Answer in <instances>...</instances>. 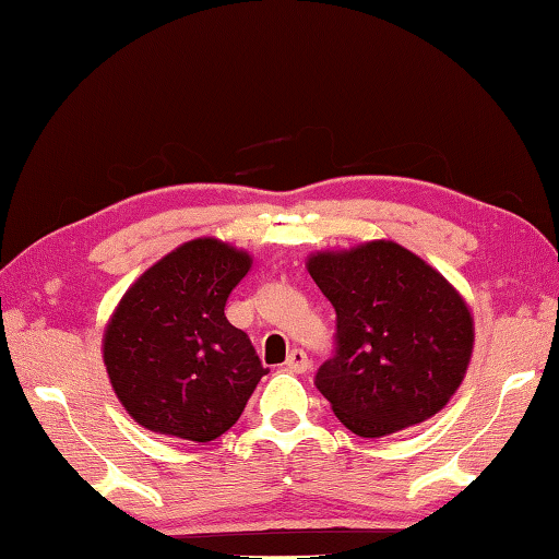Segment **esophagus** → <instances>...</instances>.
I'll return each mask as SVG.
<instances>
[{"label":"esophagus","instance_id":"esophagus-1","mask_svg":"<svg viewBox=\"0 0 559 559\" xmlns=\"http://www.w3.org/2000/svg\"><path fill=\"white\" fill-rule=\"evenodd\" d=\"M285 366H287V370H292V373H305V370L309 368V356L301 348L289 350Z\"/></svg>","mask_w":559,"mask_h":559}]
</instances>
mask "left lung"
<instances>
[{
    "instance_id": "8db88e82",
    "label": "left lung",
    "mask_w": 559,
    "mask_h": 559,
    "mask_svg": "<svg viewBox=\"0 0 559 559\" xmlns=\"http://www.w3.org/2000/svg\"><path fill=\"white\" fill-rule=\"evenodd\" d=\"M307 270L336 309V356L317 373L358 437H388L444 409L474 354V317L442 272L393 240L319 250Z\"/></svg>"
}]
</instances>
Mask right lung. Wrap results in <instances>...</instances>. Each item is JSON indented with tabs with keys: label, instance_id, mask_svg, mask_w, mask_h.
I'll return each mask as SVG.
<instances>
[{
	"label": "right lung",
	"instance_id": "right-lung-1",
	"mask_svg": "<svg viewBox=\"0 0 559 559\" xmlns=\"http://www.w3.org/2000/svg\"><path fill=\"white\" fill-rule=\"evenodd\" d=\"M252 267L248 250L195 238L134 280L103 334L117 400L156 435L213 442L238 423L262 368L225 301Z\"/></svg>",
	"mask_w": 559,
	"mask_h": 559
}]
</instances>
